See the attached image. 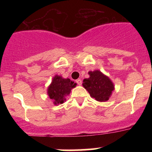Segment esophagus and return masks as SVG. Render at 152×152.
<instances>
[{"instance_id":"1","label":"esophagus","mask_w":152,"mask_h":152,"mask_svg":"<svg viewBox=\"0 0 152 152\" xmlns=\"http://www.w3.org/2000/svg\"><path fill=\"white\" fill-rule=\"evenodd\" d=\"M76 83L78 84V85H82V80H81L80 79H77V80H76Z\"/></svg>"}]
</instances>
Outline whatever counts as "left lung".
<instances>
[{"instance_id":"8db88e82","label":"left lung","mask_w":152,"mask_h":152,"mask_svg":"<svg viewBox=\"0 0 152 152\" xmlns=\"http://www.w3.org/2000/svg\"><path fill=\"white\" fill-rule=\"evenodd\" d=\"M90 77L83 80L82 85L90 93V96L99 102L109 100L115 90L111 79L100 70L89 71Z\"/></svg>"}]
</instances>
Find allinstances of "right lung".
<instances>
[{
	"mask_svg": "<svg viewBox=\"0 0 152 152\" xmlns=\"http://www.w3.org/2000/svg\"><path fill=\"white\" fill-rule=\"evenodd\" d=\"M77 84L70 79H65L62 76L56 75L48 87L47 93L53 101V104H61L66 101V96L70 94L72 89Z\"/></svg>",
	"mask_w": 152,
	"mask_h": 152,
	"instance_id": "1",
	"label": "right lung"
}]
</instances>
